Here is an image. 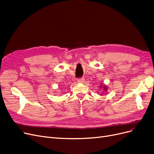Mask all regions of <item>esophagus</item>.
Here are the masks:
<instances>
[{
	"instance_id": "1",
	"label": "esophagus",
	"mask_w": 154,
	"mask_h": 154,
	"mask_svg": "<svg viewBox=\"0 0 154 154\" xmlns=\"http://www.w3.org/2000/svg\"><path fill=\"white\" fill-rule=\"evenodd\" d=\"M84 81V78H79L77 79V82L79 83H83Z\"/></svg>"
}]
</instances>
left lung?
Listing matches in <instances>:
<instances>
[{
	"instance_id": "8db88e82",
	"label": "left lung",
	"mask_w": 154,
	"mask_h": 154,
	"mask_svg": "<svg viewBox=\"0 0 154 154\" xmlns=\"http://www.w3.org/2000/svg\"><path fill=\"white\" fill-rule=\"evenodd\" d=\"M104 89H105V90H106V87H104Z\"/></svg>"
}]
</instances>
